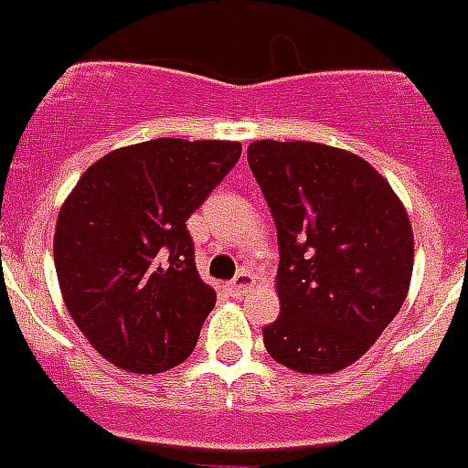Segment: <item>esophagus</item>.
<instances>
[{"mask_svg": "<svg viewBox=\"0 0 468 468\" xmlns=\"http://www.w3.org/2000/svg\"><path fill=\"white\" fill-rule=\"evenodd\" d=\"M251 284H254V277H251L250 271H239V274H237L234 280H231L229 290H231V294H234V297H241V294L250 292Z\"/></svg>", "mask_w": 468, "mask_h": 468, "instance_id": "1", "label": "esophagus"}]
</instances>
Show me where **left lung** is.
<instances>
[{
    "label": "left lung",
    "mask_w": 468,
    "mask_h": 468,
    "mask_svg": "<svg viewBox=\"0 0 468 468\" xmlns=\"http://www.w3.org/2000/svg\"><path fill=\"white\" fill-rule=\"evenodd\" d=\"M247 161L280 241V317L264 347L297 373H335L367 353L409 294L413 231L360 155L307 141H254Z\"/></svg>",
    "instance_id": "8db88e82"
}]
</instances>
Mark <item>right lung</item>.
Listing matches in <instances>:
<instances>
[{
  "instance_id": "right-lung-1",
  "label": "right lung",
  "mask_w": 468,
  "mask_h": 468,
  "mask_svg": "<svg viewBox=\"0 0 468 468\" xmlns=\"http://www.w3.org/2000/svg\"><path fill=\"white\" fill-rule=\"evenodd\" d=\"M241 144L155 138L92 164L62 204L55 270L80 333L112 366L161 373L197 347L217 292L186 221L237 165Z\"/></svg>"
}]
</instances>
